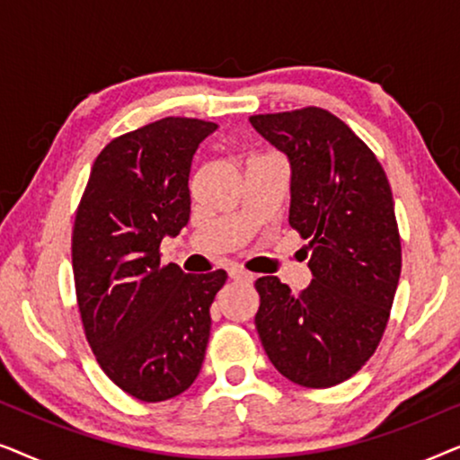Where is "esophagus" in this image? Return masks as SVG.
<instances>
[{
  "mask_svg": "<svg viewBox=\"0 0 460 460\" xmlns=\"http://www.w3.org/2000/svg\"><path fill=\"white\" fill-rule=\"evenodd\" d=\"M228 276L236 282H251V280H253V276H251L249 272H244V270H241V268H232Z\"/></svg>",
  "mask_w": 460,
  "mask_h": 460,
  "instance_id": "34e87169",
  "label": "esophagus"
}]
</instances>
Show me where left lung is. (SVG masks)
<instances>
[{"mask_svg":"<svg viewBox=\"0 0 460 460\" xmlns=\"http://www.w3.org/2000/svg\"><path fill=\"white\" fill-rule=\"evenodd\" d=\"M249 121L287 156L288 224L310 238L312 272L301 295L276 276L255 280L257 332L282 376L332 387L375 354L392 310L402 270L392 188L367 144L329 111L312 106Z\"/></svg>","mask_w":460,"mask_h":460,"instance_id":"left-lung-1","label":"left lung"}]
</instances>
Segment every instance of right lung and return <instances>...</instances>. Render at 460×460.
<instances>
[{
  "mask_svg": "<svg viewBox=\"0 0 460 460\" xmlns=\"http://www.w3.org/2000/svg\"><path fill=\"white\" fill-rule=\"evenodd\" d=\"M217 129L167 117L112 140L93 163L73 230L85 337L106 376L142 402L186 392L203 367L224 270L163 266L159 247L190 219L192 156Z\"/></svg>",
  "mask_w": 460,
  "mask_h": 460,
  "instance_id": "add662e5",
  "label": "right lung"
}]
</instances>
